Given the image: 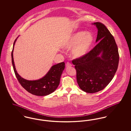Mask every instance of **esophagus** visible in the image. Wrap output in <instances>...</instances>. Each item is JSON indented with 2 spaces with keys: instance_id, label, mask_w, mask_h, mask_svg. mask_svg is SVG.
Returning <instances> with one entry per match:
<instances>
[{
  "instance_id": "esophagus-1",
  "label": "esophagus",
  "mask_w": 131,
  "mask_h": 131,
  "mask_svg": "<svg viewBox=\"0 0 131 131\" xmlns=\"http://www.w3.org/2000/svg\"><path fill=\"white\" fill-rule=\"evenodd\" d=\"M66 67H71L72 66V64L70 63L67 62L66 64Z\"/></svg>"
}]
</instances>
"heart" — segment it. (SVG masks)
<instances>
[{"label":"heart","mask_w":131,"mask_h":131,"mask_svg":"<svg viewBox=\"0 0 131 131\" xmlns=\"http://www.w3.org/2000/svg\"><path fill=\"white\" fill-rule=\"evenodd\" d=\"M94 42V37L91 33L79 31L71 34L66 38L62 46L67 50L72 49V56L75 59H79L87 54Z\"/></svg>","instance_id":"obj_1"}]
</instances>
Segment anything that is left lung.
<instances>
[{"instance_id":"left-lung-1","label":"left lung","mask_w":131,"mask_h":131,"mask_svg":"<svg viewBox=\"0 0 131 131\" xmlns=\"http://www.w3.org/2000/svg\"><path fill=\"white\" fill-rule=\"evenodd\" d=\"M98 44L86 56L72 61L77 71V81L84 92L96 93L112 80L118 68V50L110 32L104 24L96 22Z\"/></svg>"}]
</instances>
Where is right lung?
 Instances as JSON below:
<instances>
[{
	"label": "right lung",
	"instance_id": "right-lung-1",
	"mask_svg": "<svg viewBox=\"0 0 131 131\" xmlns=\"http://www.w3.org/2000/svg\"><path fill=\"white\" fill-rule=\"evenodd\" d=\"M18 37L13 44L11 56L14 71L19 82L26 91L34 95L43 96L52 93L59 84L60 77L65 68V63H59L53 65L45 75L40 79L34 81L25 80L17 73L14 61L13 51Z\"/></svg>",
	"mask_w": 131,
	"mask_h": 131
}]
</instances>
